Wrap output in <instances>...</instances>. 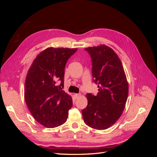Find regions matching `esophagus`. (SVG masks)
Returning a JSON list of instances; mask_svg holds the SVG:
<instances>
[{"instance_id": "obj_1", "label": "esophagus", "mask_w": 157, "mask_h": 157, "mask_svg": "<svg viewBox=\"0 0 157 157\" xmlns=\"http://www.w3.org/2000/svg\"><path fill=\"white\" fill-rule=\"evenodd\" d=\"M80 96H81V94H74V97H75L76 99H77V98H79Z\"/></svg>"}]
</instances>
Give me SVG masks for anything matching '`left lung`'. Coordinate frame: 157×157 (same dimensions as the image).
I'll use <instances>...</instances> for the list:
<instances>
[{
    "label": "left lung",
    "mask_w": 157,
    "mask_h": 157,
    "mask_svg": "<svg viewBox=\"0 0 157 157\" xmlns=\"http://www.w3.org/2000/svg\"><path fill=\"white\" fill-rule=\"evenodd\" d=\"M92 59L96 96L87 94V107L82 114L85 124L96 130H105L117 121L124 111L128 84L124 68L115 51L105 45L84 49Z\"/></svg>",
    "instance_id": "obj_1"
}]
</instances>
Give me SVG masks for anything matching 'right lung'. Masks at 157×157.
Wrapping results in <instances>:
<instances>
[{
  "mask_svg": "<svg viewBox=\"0 0 157 157\" xmlns=\"http://www.w3.org/2000/svg\"><path fill=\"white\" fill-rule=\"evenodd\" d=\"M77 48H48L37 56L25 82V100L35 119L46 128L67 121L72 98L63 90L64 71Z\"/></svg>",
  "mask_w": 157,
  "mask_h": 157,
  "instance_id": "obj_1",
  "label": "right lung"
}]
</instances>
